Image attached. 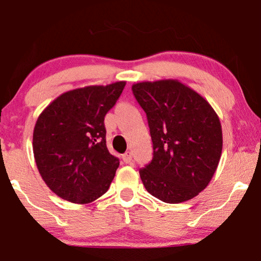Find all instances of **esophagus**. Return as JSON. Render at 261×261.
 I'll return each mask as SVG.
<instances>
[{"label":"esophagus","mask_w":261,"mask_h":261,"mask_svg":"<svg viewBox=\"0 0 261 261\" xmlns=\"http://www.w3.org/2000/svg\"><path fill=\"white\" fill-rule=\"evenodd\" d=\"M123 160L125 164L131 163V160H133V154H131L130 151H126V153L123 154Z\"/></svg>","instance_id":"1"}]
</instances>
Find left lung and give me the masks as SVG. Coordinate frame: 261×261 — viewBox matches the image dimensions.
Returning a JSON list of instances; mask_svg holds the SVG:
<instances>
[{
  "mask_svg": "<svg viewBox=\"0 0 261 261\" xmlns=\"http://www.w3.org/2000/svg\"><path fill=\"white\" fill-rule=\"evenodd\" d=\"M135 97L147 114L153 160L140 176L148 193L179 203L208 186L223 149L222 125L206 98L177 79L140 82Z\"/></svg>",
  "mask_w": 261,
  "mask_h": 261,
  "instance_id": "1",
  "label": "left lung"
}]
</instances>
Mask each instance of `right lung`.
<instances>
[{
	"label": "right lung",
	"mask_w": 261,
	"mask_h": 261,
	"mask_svg": "<svg viewBox=\"0 0 261 261\" xmlns=\"http://www.w3.org/2000/svg\"><path fill=\"white\" fill-rule=\"evenodd\" d=\"M126 82L66 91L39 114L34 128L35 161L49 189L73 203L103 195L119 167L106 146L105 115Z\"/></svg>",
	"instance_id": "right-lung-1"
}]
</instances>
